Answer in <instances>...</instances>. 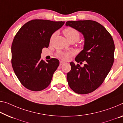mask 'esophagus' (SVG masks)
<instances>
[{"instance_id": "34e87169", "label": "esophagus", "mask_w": 123, "mask_h": 123, "mask_svg": "<svg viewBox=\"0 0 123 123\" xmlns=\"http://www.w3.org/2000/svg\"><path fill=\"white\" fill-rule=\"evenodd\" d=\"M64 63H65V62H63V61H60V66L63 65Z\"/></svg>"}]
</instances>
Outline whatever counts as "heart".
Segmentation results:
<instances>
[{"instance_id":"1","label":"heart","mask_w":123,"mask_h":123,"mask_svg":"<svg viewBox=\"0 0 123 123\" xmlns=\"http://www.w3.org/2000/svg\"><path fill=\"white\" fill-rule=\"evenodd\" d=\"M63 32L66 38L69 41L72 39H74L76 41H77L79 40L80 38V34L78 31L74 28H72V27H67L63 30ZM55 35V33L53 34L51 36L50 40V42H52V40H53ZM72 54H73V52L71 51H59L56 54V56L62 60H68L71 57V56L72 55Z\"/></svg>"}]
</instances>
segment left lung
<instances>
[{"instance_id":"obj_1","label":"left lung","mask_w":123,"mask_h":123,"mask_svg":"<svg viewBox=\"0 0 123 123\" xmlns=\"http://www.w3.org/2000/svg\"><path fill=\"white\" fill-rule=\"evenodd\" d=\"M66 26L74 28L83 34L84 49L75 60L86 61L83 67L71 62L67 74L69 87L79 94L95 91L102 84L114 62L115 46L112 36L105 27L92 20L70 21ZM81 63V62H80Z\"/></svg>"}]
</instances>
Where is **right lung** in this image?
<instances>
[{"label":"right lung","instance_id":"obj_1","mask_svg":"<svg viewBox=\"0 0 123 123\" xmlns=\"http://www.w3.org/2000/svg\"><path fill=\"white\" fill-rule=\"evenodd\" d=\"M65 23L62 21L33 19L19 29L11 45V63L15 74L26 88L39 91L51 83L59 61L41 59L44 48H48L54 33Z\"/></svg>","mask_w":123,"mask_h":123}]
</instances>
